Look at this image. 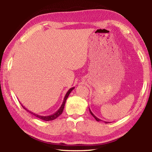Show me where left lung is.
I'll return each mask as SVG.
<instances>
[{"mask_svg": "<svg viewBox=\"0 0 152 152\" xmlns=\"http://www.w3.org/2000/svg\"><path fill=\"white\" fill-rule=\"evenodd\" d=\"M89 110H90V113H91V115L92 116H93L94 118H95V120L96 121H101V119H98V118L97 117H96V116H95L94 115V113H92L91 112V110H90V109H89ZM104 123H108V122H104Z\"/></svg>", "mask_w": 152, "mask_h": 152, "instance_id": "1", "label": "left lung"}]
</instances>
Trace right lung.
Wrapping results in <instances>:
<instances>
[{
	"instance_id": "1",
	"label": "right lung",
	"mask_w": 152,
	"mask_h": 152,
	"mask_svg": "<svg viewBox=\"0 0 152 152\" xmlns=\"http://www.w3.org/2000/svg\"><path fill=\"white\" fill-rule=\"evenodd\" d=\"M75 88H70L69 90L67 91V93H66L65 97H64V101H63V102H62V104L61 105V106L60 107V108H59L56 112L54 113L52 115H48V116H42V115H37V114H35L34 113H32L31 112H29V110H28L26 108H24V107L22 105V106L23 107V108H24L26 110L28 111V112H29V113H31V114H33V115H35L36 117L39 118V119H41V120H43V121H52V120H54L55 119H57V118L59 116L61 115L62 114V112H63V110H64V105H65V102H66V99H67V98L68 97V96L69 95V94L71 93V91L73 90V89Z\"/></svg>"
}]
</instances>
